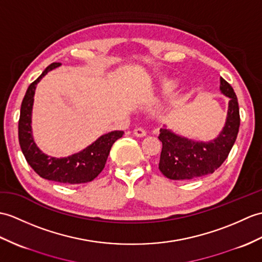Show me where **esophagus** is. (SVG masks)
Returning <instances> with one entry per match:
<instances>
[{"label":"esophagus","instance_id":"obj_1","mask_svg":"<svg viewBox=\"0 0 262 262\" xmlns=\"http://www.w3.org/2000/svg\"><path fill=\"white\" fill-rule=\"evenodd\" d=\"M134 136L144 137V136H146V132H145V129L141 128V127H138V128L134 129Z\"/></svg>","mask_w":262,"mask_h":262}]
</instances>
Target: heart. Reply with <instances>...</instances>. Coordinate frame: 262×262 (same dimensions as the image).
<instances>
[{
  "mask_svg": "<svg viewBox=\"0 0 262 262\" xmlns=\"http://www.w3.org/2000/svg\"><path fill=\"white\" fill-rule=\"evenodd\" d=\"M174 88V83L172 81H164L162 84V90L164 93H168Z\"/></svg>",
  "mask_w": 262,
  "mask_h": 262,
  "instance_id": "heart-1",
  "label": "heart"
}]
</instances>
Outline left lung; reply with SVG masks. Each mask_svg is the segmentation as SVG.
Listing matches in <instances>:
<instances>
[{"label": "left lung", "mask_w": 262, "mask_h": 262, "mask_svg": "<svg viewBox=\"0 0 262 262\" xmlns=\"http://www.w3.org/2000/svg\"><path fill=\"white\" fill-rule=\"evenodd\" d=\"M220 90L229 97L226 125L213 141L195 142L163 127L159 139L162 151L159 168L169 180L187 181L212 174L227 160L240 127L239 103L231 84L220 78Z\"/></svg>", "instance_id": "8db88e82"}]
</instances>
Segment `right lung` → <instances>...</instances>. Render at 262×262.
<instances>
[{
	"label": "right lung",
	"mask_w": 262,
	"mask_h": 262,
	"mask_svg": "<svg viewBox=\"0 0 262 262\" xmlns=\"http://www.w3.org/2000/svg\"><path fill=\"white\" fill-rule=\"evenodd\" d=\"M61 63L48 66L41 76L30 84L22 100L19 119V143L29 165L42 179L64 184H80L91 182L105 167L113 144L123 136L124 132L114 130L100 136L88 147L68 157L57 159L48 156L38 148L32 137L31 115L36 84L49 71Z\"/></svg>",
	"instance_id": "1"
}]
</instances>
